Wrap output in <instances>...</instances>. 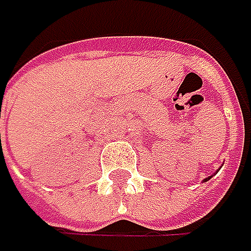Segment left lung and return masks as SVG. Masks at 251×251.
Instances as JSON below:
<instances>
[{
	"label": "left lung",
	"mask_w": 251,
	"mask_h": 251,
	"mask_svg": "<svg viewBox=\"0 0 251 251\" xmlns=\"http://www.w3.org/2000/svg\"><path fill=\"white\" fill-rule=\"evenodd\" d=\"M210 178H211V177H207V178H205V180H204V181H208V180H210Z\"/></svg>",
	"instance_id": "1"
}]
</instances>
